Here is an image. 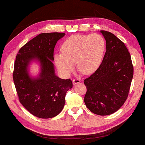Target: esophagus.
Here are the masks:
<instances>
[{
	"instance_id": "34e87169",
	"label": "esophagus",
	"mask_w": 145,
	"mask_h": 145,
	"mask_svg": "<svg viewBox=\"0 0 145 145\" xmlns=\"http://www.w3.org/2000/svg\"><path fill=\"white\" fill-rule=\"evenodd\" d=\"M80 82H81V80L79 79V78H74L73 79V84L74 85H76V84H78V83H79Z\"/></svg>"
}]
</instances>
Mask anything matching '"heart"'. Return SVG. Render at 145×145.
<instances>
[{
	"label": "heart",
	"instance_id": "obj_1",
	"mask_svg": "<svg viewBox=\"0 0 145 145\" xmlns=\"http://www.w3.org/2000/svg\"><path fill=\"white\" fill-rule=\"evenodd\" d=\"M105 48V39L98 33L73 35L62 43V52L55 54L54 62L65 77L71 74L75 63L82 74H93L102 63Z\"/></svg>",
	"mask_w": 145,
	"mask_h": 145
}]
</instances>
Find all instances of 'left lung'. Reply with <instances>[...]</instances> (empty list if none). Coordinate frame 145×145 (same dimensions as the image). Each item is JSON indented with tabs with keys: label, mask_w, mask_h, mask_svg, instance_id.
Instances as JSON below:
<instances>
[{
	"label": "left lung",
	"mask_w": 145,
	"mask_h": 145,
	"mask_svg": "<svg viewBox=\"0 0 145 145\" xmlns=\"http://www.w3.org/2000/svg\"><path fill=\"white\" fill-rule=\"evenodd\" d=\"M100 32L106 50L99 68L84 80V102L90 112L106 116L118 111L128 98L133 66L125 44L111 32Z\"/></svg>",
	"instance_id": "left-lung-1"
}]
</instances>
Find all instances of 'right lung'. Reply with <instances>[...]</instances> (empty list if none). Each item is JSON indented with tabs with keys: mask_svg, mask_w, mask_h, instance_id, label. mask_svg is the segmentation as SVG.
I'll list each match as a JSON object with an SVG mask.
<instances>
[{
	"mask_svg": "<svg viewBox=\"0 0 145 145\" xmlns=\"http://www.w3.org/2000/svg\"><path fill=\"white\" fill-rule=\"evenodd\" d=\"M64 33H40L23 45L16 56L13 81L20 103L31 114L40 118L56 116L65 104L66 93L73 86L71 79H62L55 74L54 48ZM38 59L42 71L38 78L27 74V66Z\"/></svg>",
	"mask_w": 145,
	"mask_h": 145,
	"instance_id": "add662e5",
	"label": "right lung"
}]
</instances>
